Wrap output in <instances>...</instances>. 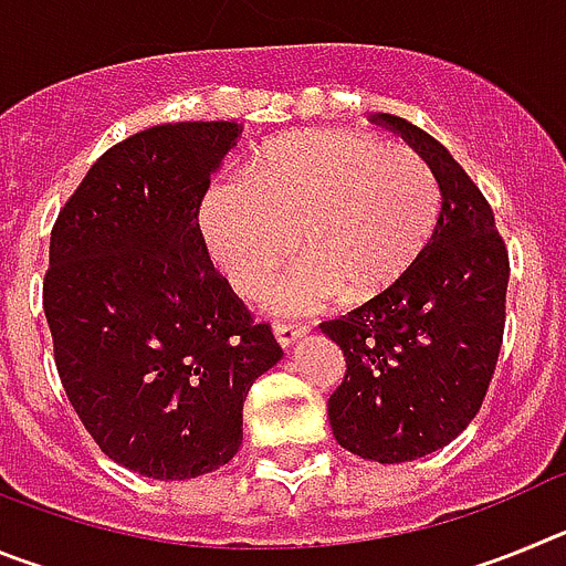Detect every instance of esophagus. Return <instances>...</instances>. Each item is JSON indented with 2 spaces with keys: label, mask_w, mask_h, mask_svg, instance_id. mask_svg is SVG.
<instances>
[{
  "label": "esophagus",
  "mask_w": 566,
  "mask_h": 566,
  "mask_svg": "<svg viewBox=\"0 0 566 566\" xmlns=\"http://www.w3.org/2000/svg\"><path fill=\"white\" fill-rule=\"evenodd\" d=\"M272 332H274V339H277V343L283 345V348H289V345H292L297 337H303V334H306L308 328L306 326H297V323H274Z\"/></svg>",
  "instance_id": "esophagus-1"
}]
</instances>
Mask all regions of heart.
I'll list each match as a JSON object with an SVG mask.
<instances>
[{"instance_id": "obj_1", "label": "heart", "mask_w": 566, "mask_h": 566, "mask_svg": "<svg viewBox=\"0 0 566 566\" xmlns=\"http://www.w3.org/2000/svg\"><path fill=\"white\" fill-rule=\"evenodd\" d=\"M431 164L357 133H297L260 149L249 175H227L203 198L214 263L254 294L280 260L303 249L269 289L277 312L319 308L345 292L368 300L402 280L439 218Z\"/></svg>"}]
</instances>
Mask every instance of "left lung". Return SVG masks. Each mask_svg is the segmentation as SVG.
<instances>
[{"mask_svg":"<svg viewBox=\"0 0 566 566\" xmlns=\"http://www.w3.org/2000/svg\"><path fill=\"white\" fill-rule=\"evenodd\" d=\"M371 122L431 164L442 209L402 280L319 328L345 357L328 397L334 439L368 462L397 464L444 448L482 408L502 352L510 258L488 198L433 135L399 115Z\"/></svg>","mask_w":566,"mask_h":566,"instance_id":"8db88e82","label":"left lung"}]
</instances>
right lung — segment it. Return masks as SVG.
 I'll return each instance as SVG.
<instances>
[{
  "instance_id": "1",
  "label": "right lung",
  "mask_w": 566,
  "mask_h": 566,
  "mask_svg": "<svg viewBox=\"0 0 566 566\" xmlns=\"http://www.w3.org/2000/svg\"><path fill=\"white\" fill-rule=\"evenodd\" d=\"M243 127L158 124L87 169L50 232L44 317L73 411L149 479L212 473L283 348L214 269L198 212Z\"/></svg>"
}]
</instances>
